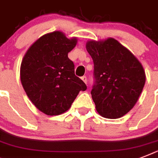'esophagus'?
Instances as JSON below:
<instances>
[{"label":"esophagus","instance_id":"1","mask_svg":"<svg viewBox=\"0 0 158 158\" xmlns=\"http://www.w3.org/2000/svg\"><path fill=\"white\" fill-rule=\"evenodd\" d=\"M81 79H82V80H83V81H84V83L87 84V82H88V80H87V77L86 76H83Z\"/></svg>","mask_w":158,"mask_h":158}]
</instances>
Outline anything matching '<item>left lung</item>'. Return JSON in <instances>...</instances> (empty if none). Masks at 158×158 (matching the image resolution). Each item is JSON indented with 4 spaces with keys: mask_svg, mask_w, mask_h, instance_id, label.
<instances>
[{
    "mask_svg": "<svg viewBox=\"0 0 158 158\" xmlns=\"http://www.w3.org/2000/svg\"><path fill=\"white\" fill-rule=\"evenodd\" d=\"M86 49L94 60L92 98L103 117L117 119L137 102L145 84V72L137 58L114 38L89 41Z\"/></svg>",
    "mask_w": 158,
    "mask_h": 158,
    "instance_id": "1",
    "label": "left lung"
}]
</instances>
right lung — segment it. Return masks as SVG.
<instances>
[{
	"label": "right lung",
	"instance_id": "add662e5",
	"mask_svg": "<svg viewBox=\"0 0 158 158\" xmlns=\"http://www.w3.org/2000/svg\"><path fill=\"white\" fill-rule=\"evenodd\" d=\"M56 31L41 37L31 46L21 63L20 80L28 98L48 115L65 112L86 84L74 74L68 53L76 45Z\"/></svg>",
	"mask_w": 158,
	"mask_h": 158
}]
</instances>
